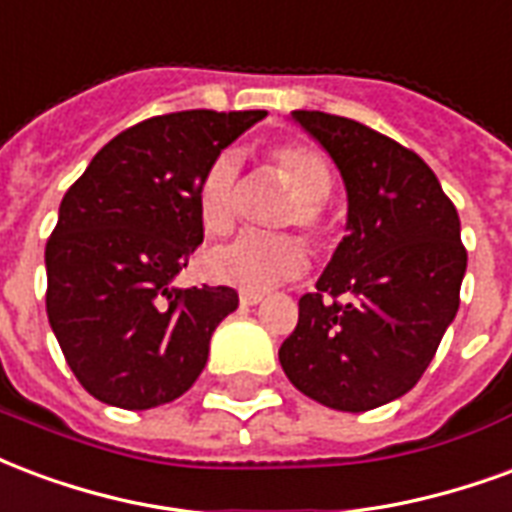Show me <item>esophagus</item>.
<instances>
[{"label":"esophagus","mask_w":512,"mask_h":512,"mask_svg":"<svg viewBox=\"0 0 512 512\" xmlns=\"http://www.w3.org/2000/svg\"><path fill=\"white\" fill-rule=\"evenodd\" d=\"M261 300H264V294L261 292H240L242 305H259Z\"/></svg>","instance_id":"1"}]
</instances>
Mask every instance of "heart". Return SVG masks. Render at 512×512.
I'll use <instances>...</instances> for the list:
<instances>
[{"label": "heart", "instance_id": "1", "mask_svg": "<svg viewBox=\"0 0 512 512\" xmlns=\"http://www.w3.org/2000/svg\"><path fill=\"white\" fill-rule=\"evenodd\" d=\"M272 163L292 185L294 199L286 204L283 226H302L308 237L319 240L324 229V204L330 196L333 177L330 166L316 147L302 141H286L272 149ZM201 226L220 237L229 234L240 215V158L237 152H220L207 171L201 174L196 190ZM204 275L215 283L237 289H270L283 281L297 278L308 267V256L294 234H240L207 251Z\"/></svg>", "mask_w": 512, "mask_h": 512}]
</instances>
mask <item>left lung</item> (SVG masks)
I'll list each match as a JSON object with an SVG mask.
<instances>
[{
	"label": "left lung",
	"instance_id": "left-lung-1",
	"mask_svg": "<svg viewBox=\"0 0 512 512\" xmlns=\"http://www.w3.org/2000/svg\"><path fill=\"white\" fill-rule=\"evenodd\" d=\"M346 188V237L300 297L281 343L289 382L338 412H368L420 382L458 313L461 220L414 152L354 119L292 111ZM346 293V303L327 296Z\"/></svg>",
	"mask_w": 512,
	"mask_h": 512
}]
</instances>
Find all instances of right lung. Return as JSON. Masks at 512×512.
I'll return each instance as SVG.
<instances>
[{
  "instance_id": "right-lung-1",
  "label": "right lung",
  "mask_w": 512,
  "mask_h": 512,
  "mask_svg": "<svg viewBox=\"0 0 512 512\" xmlns=\"http://www.w3.org/2000/svg\"><path fill=\"white\" fill-rule=\"evenodd\" d=\"M267 111H177L138 122L92 158L46 245V311L81 387L119 409L188 393L237 292L179 289L204 240L201 174Z\"/></svg>"
}]
</instances>
